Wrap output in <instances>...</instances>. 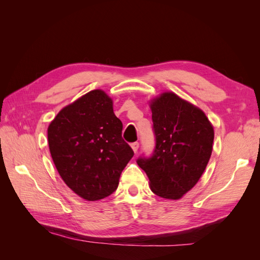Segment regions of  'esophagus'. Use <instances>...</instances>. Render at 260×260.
<instances>
[{
  "label": "esophagus",
  "mask_w": 260,
  "mask_h": 260,
  "mask_svg": "<svg viewBox=\"0 0 260 260\" xmlns=\"http://www.w3.org/2000/svg\"><path fill=\"white\" fill-rule=\"evenodd\" d=\"M131 147H132V149H133V152L137 153L138 149H139V143H138V142L132 143V144H131Z\"/></svg>",
  "instance_id": "obj_1"
}]
</instances>
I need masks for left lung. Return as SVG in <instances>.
Masks as SVG:
<instances>
[{
    "label": "left lung",
    "mask_w": 260,
    "mask_h": 260,
    "mask_svg": "<svg viewBox=\"0 0 260 260\" xmlns=\"http://www.w3.org/2000/svg\"><path fill=\"white\" fill-rule=\"evenodd\" d=\"M156 136L151 158L138 165L149 179V187L164 199L179 200L199 182L212 152L214 127L201 108L174 92L149 101Z\"/></svg>",
    "instance_id": "8db88e82"
}]
</instances>
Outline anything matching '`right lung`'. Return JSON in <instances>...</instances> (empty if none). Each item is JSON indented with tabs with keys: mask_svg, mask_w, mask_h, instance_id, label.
I'll list each match as a JSON object with an SVG mask.
<instances>
[{
	"mask_svg": "<svg viewBox=\"0 0 260 260\" xmlns=\"http://www.w3.org/2000/svg\"><path fill=\"white\" fill-rule=\"evenodd\" d=\"M122 123L113 100L93 90L65 106L51 121L48 140L52 159L66 185L85 201L111 195L133 151L121 138Z\"/></svg>",
	"mask_w": 260,
	"mask_h": 260,
	"instance_id": "right-lung-1",
	"label": "right lung"
}]
</instances>
